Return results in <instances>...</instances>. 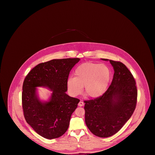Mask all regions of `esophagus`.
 Returning a JSON list of instances; mask_svg holds the SVG:
<instances>
[{"label":"esophagus","mask_w":155,"mask_h":155,"mask_svg":"<svg viewBox=\"0 0 155 155\" xmlns=\"http://www.w3.org/2000/svg\"><path fill=\"white\" fill-rule=\"evenodd\" d=\"M84 105V103L82 101H80V102L78 103V106L81 107V106H83Z\"/></svg>","instance_id":"1"}]
</instances>
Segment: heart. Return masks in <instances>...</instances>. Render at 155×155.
Masks as SVG:
<instances>
[{
    "instance_id": "b5f03b06",
    "label": "heart",
    "mask_w": 155,
    "mask_h": 155,
    "mask_svg": "<svg viewBox=\"0 0 155 155\" xmlns=\"http://www.w3.org/2000/svg\"><path fill=\"white\" fill-rule=\"evenodd\" d=\"M110 78V70L106 64L85 63L75 69L74 78H68V92L71 96H78L84 86V92L88 96L97 98L104 94Z\"/></svg>"
}]
</instances>
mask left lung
I'll list each match as a JSON object with an SVG mask.
<instances>
[{
    "mask_svg": "<svg viewBox=\"0 0 155 155\" xmlns=\"http://www.w3.org/2000/svg\"><path fill=\"white\" fill-rule=\"evenodd\" d=\"M114 73L110 87L102 96L85 101L86 125L101 138L109 137L123 127L135 110L137 89L133 75L125 65L109 59Z\"/></svg>",
    "mask_w": 155,
    "mask_h": 155,
    "instance_id": "left-lung-1",
    "label": "left lung"
}]
</instances>
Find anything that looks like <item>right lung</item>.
<instances>
[{"mask_svg":"<svg viewBox=\"0 0 155 155\" xmlns=\"http://www.w3.org/2000/svg\"><path fill=\"white\" fill-rule=\"evenodd\" d=\"M79 58L53 59L33 68L22 85V104L24 117L34 131L45 138H57L66 132L72 113L80 100L66 94L67 81ZM38 87L52 91L48 101H42Z\"/></svg>","mask_w":155,"mask_h":155,"instance_id":"add662e5","label":"right lung"}]
</instances>
